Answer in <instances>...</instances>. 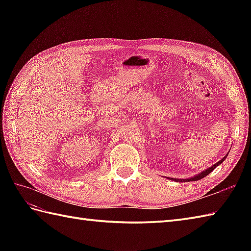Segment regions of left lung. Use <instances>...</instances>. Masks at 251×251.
<instances>
[{
    "label": "left lung",
    "mask_w": 251,
    "mask_h": 251,
    "mask_svg": "<svg viewBox=\"0 0 251 251\" xmlns=\"http://www.w3.org/2000/svg\"><path fill=\"white\" fill-rule=\"evenodd\" d=\"M226 155H227V154H226ZM226 155L225 157H223L222 159H220L219 162L216 163L215 165H212L211 167L207 168V169L204 170V172H202V173H201V174H199V175H196V176H194V177H192V178H190V179H174V178H170V180H175V181H177V182H178V181H179V182H182V181H184V182H186V181H188V182H189V181H197V180H200V179H202L204 177H206L207 175H209V174L212 172V170H214L217 166H219V165L226 158Z\"/></svg>",
    "instance_id": "1"
}]
</instances>
